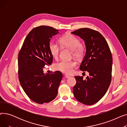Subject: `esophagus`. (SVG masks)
Segmentation results:
<instances>
[{"label": "esophagus", "mask_w": 127, "mask_h": 127, "mask_svg": "<svg viewBox=\"0 0 127 127\" xmlns=\"http://www.w3.org/2000/svg\"><path fill=\"white\" fill-rule=\"evenodd\" d=\"M70 77V76H69V75H67V74H65V77L66 78H69Z\"/></svg>", "instance_id": "esophagus-1"}]
</instances>
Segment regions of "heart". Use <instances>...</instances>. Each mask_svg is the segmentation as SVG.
Listing matches in <instances>:
<instances>
[{
  "mask_svg": "<svg viewBox=\"0 0 127 127\" xmlns=\"http://www.w3.org/2000/svg\"><path fill=\"white\" fill-rule=\"evenodd\" d=\"M62 47L67 48L72 51V55L75 58L80 59L84 53V48L81 45L80 39L72 34H66L62 36L59 39ZM49 49L52 57L57 59L59 57L60 50V46L55 42H51L49 45ZM76 66V63L72 61L62 60L55 64V68L66 74H70L73 68Z\"/></svg>",
  "mask_w": 127,
  "mask_h": 127,
  "instance_id": "obj_1",
  "label": "heart"
}]
</instances>
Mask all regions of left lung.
Listing matches in <instances>:
<instances>
[{"instance_id":"8db88e82","label":"left lung","mask_w":127,"mask_h":127,"mask_svg":"<svg viewBox=\"0 0 127 127\" xmlns=\"http://www.w3.org/2000/svg\"><path fill=\"white\" fill-rule=\"evenodd\" d=\"M71 33L84 41L86 53L80 69L89 73L85 80L82 76H75L76 84L73 88V93L78 101L92 105L103 97L111 83L112 53L108 43L99 32L85 28Z\"/></svg>"}]
</instances>
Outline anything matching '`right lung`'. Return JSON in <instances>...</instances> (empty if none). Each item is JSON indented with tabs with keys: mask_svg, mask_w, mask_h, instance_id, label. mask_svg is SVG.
I'll return each mask as SVG.
<instances>
[{
	"mask_svg": "<svg viewBox=\"0 0 127 127\" xmlns=\"http://www.w3.org/2000/svg\"><path fill=\"white\" fill-rule=\"evenodd\" d=\"M59 31L49 26L33 29L26 36L18 54V78L20 84L29 98L37 103L53 100L57 96L62 74L44 73L46 65H50L53 57L49 45L52 36Z\"/></svg>",
	"mask_w": 127,
	"mask_h": 127,
	"instance_id": "right-lung-1",
	"label": "right lung"
}]
</instances>
